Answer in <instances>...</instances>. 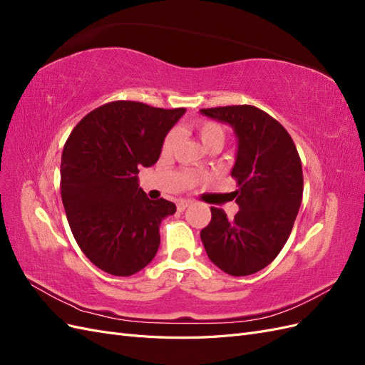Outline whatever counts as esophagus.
I'll return each mask as SVG.
<instances>
[{"instance_id":"obj_1","label":"esophagus","mask_w":365,"mask_h":365,"mask_svg":"<svg viewBox=\"0 0 365 365\" xmlns=\"http://www.w3.org/2000/svg\"><path fill=\"white\" fill-rule=\"evenodd\" d=\"M190 205L189 201H180L178 204H176V208H178V212H184V210Z\"/></svg>"}]
</instances>
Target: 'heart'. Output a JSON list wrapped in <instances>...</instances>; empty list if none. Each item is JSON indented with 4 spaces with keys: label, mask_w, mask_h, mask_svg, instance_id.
Here are the masks:
<instances>
[{
    "label": "heart",
    "mask_w": 365,
    "mask_h": 365,
    "mask_svg": "<svg viewBox=\"0 0 365 365\" xmlns=\"http://www.w3.org/2000/svg\"><path fill=\"white\" fill-rule=\"evenodd\" d=\"M195 130L205 149L212 148V146H220V148L224 146L225 138H227V132H225L224 126H220L219 123H216V121L204 120V121H201V123L196 125ZM176 138H178V135H176L175 130L169 132V134L165 135V138L163 141V148H161L163 155H170V153L173 152V149L176 146Z\"/></svg>",
    "instance_id": "obj_1"
}]
</instances>
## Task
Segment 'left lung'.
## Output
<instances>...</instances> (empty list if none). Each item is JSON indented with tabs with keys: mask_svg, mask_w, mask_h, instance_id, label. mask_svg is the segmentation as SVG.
Masks as SVG:
<instances>
[{
	"mask_svg": "<svg viewBox=\"0 0 365 365\" xmlns=\"http://www.w3.org/2000/svg\"><path fill=\"white\" fill-rule=\"evenodd\" d=\"M201 114L233 128L237 155L231 176L239 212L228 219L212 207L201 240L208 259L224 272L242 277L277 257L294 227L303 197L302 160L291 135L277 120L251 105L201 109Z\"/></svg>",
	"mask_w": 365,
	"mask_h": 365,
	"instance_id": "obj_1",
	"label": "left lung"
}]
</instances>
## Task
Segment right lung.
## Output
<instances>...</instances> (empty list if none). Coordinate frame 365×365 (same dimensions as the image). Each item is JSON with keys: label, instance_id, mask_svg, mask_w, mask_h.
Here are the masks:
<instances>
[{"label": "right lung", "instance_id": "right-lung-1", "mask_svg": "<svg viewBox=\"0 0 365 365\" xmlns=\"http://www.w3.org/2000/svg\"><path fill=\"white\" fill-rule=\"evenodd\" d=\"M185 108L117 101L76 125L63 146L61 195L71 233L102 271L128 277L155 257L160 225L176 212L138 187V169L160 158L163 141Z\"/></svg>", "mask_w": 365, "mask_h": 365}]
</instances>
